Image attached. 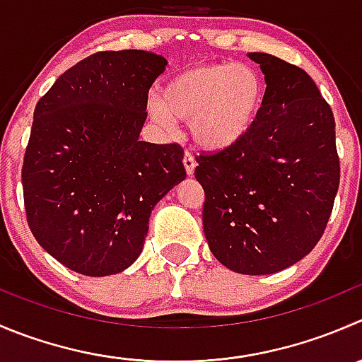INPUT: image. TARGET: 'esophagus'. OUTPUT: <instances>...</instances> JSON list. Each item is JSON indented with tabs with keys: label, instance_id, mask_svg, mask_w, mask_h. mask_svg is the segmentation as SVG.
Segmentation results:
<instances>
[{
	"label": "esophagus",
	"instance_id": "1",
	"mask_svg": "<svg viewBox=\"0 0 362 362\" xmlns=\"http://www.w3.org/2000/svg\"><path fill=\"white\" fill-rule=\"evenodd\" d=\"M184 166H185V171H187V175L194 173L196 160H194V157H192V153L189 152V150H185V152H184Z\"/></svg>",
	"mask_w": 362,
	"mask_h": 362
}]
</instances>
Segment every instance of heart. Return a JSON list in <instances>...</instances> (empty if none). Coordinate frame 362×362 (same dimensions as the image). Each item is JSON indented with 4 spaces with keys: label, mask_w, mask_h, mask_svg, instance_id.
<instances>
[{
    "label": "heart",
    "mask_w": 362,
    "mask_h": 362,
    "mask_svg": "<svg viewBox=\"0 0 362 362\" xmlns=\"http://www.w3.org/2000/svg\"><path fill=\"white\" fill-rule=\"evenodd\" d=\"M265 84L249 65H198L171 77L164 99L152 97L148 111L166 131L191 122V134L206 150H224L247 136L258 118Z\"/></svg>",
    "instance_id": "b5f03b06"
}]
</instances>
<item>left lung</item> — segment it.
<instances>
[{
	"mask_svg": "<svg viewBox=\"0 0 362 362\" xmlns=\"http://www.w3.org/2000/svg\"><path fill=\"white\" fill-rule=\"evenodd\" d=\"M265 97L244 139L199 152L203 231L212 255L238 274H272L317 245L339 187L334 115L306 70L249 52Z\"/></svg>",
	"mask_w": 362,
	"mask_h": 362,
	"instance_id": "8db88e82",
	"label": "left lung"
}]
</instances>
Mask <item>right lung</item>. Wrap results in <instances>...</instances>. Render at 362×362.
Wrapping results in <instances>:
<instances>
[{"mask_svg": "<svg viewBox=\"0 0 362 362\" xmlns=\"http://www.w3.org/2000/svg\"><path fill=\"white\" fill-rule=\"evenodd\" d=\"M166 65L138 49L95 52L35 106L21 171L26 221L74 272L99 278L134 263L150 212L185 178L178 143L138 139L150 88Z\"/></svg>", "mask_w": 362, "mask_h": 362, "instance_id": "right-lung-1", "label": "right lung"}]
</instances>
